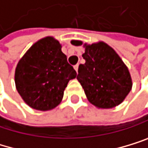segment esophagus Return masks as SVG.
Wrapping results in <instances>:
<instances>
[{
  "label": "esophagus",
  "mask_w": 148,
  "mask_h": 148,
  "mask_svg": "<svg viewBox=\"0 0 148 148\" xmlns=\"http://www.w3.org/2000/svg\"><path fill=\"white\" fill-rule=\"evenodd\" d=\"M78 66H79L78 64H76V65L75 66V72H76V73H78Z\"/></svg>",
  "instance_id": "obj_1"
}]
</instances>
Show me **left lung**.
I'll list each match as a JSON object with an SVG mask.
<instances>
[{
	"instance_id": "obj_1",
	"label": "left lung",
	"mask_w": 148,
	"mask_h": 148,
	"mask_svg": "<svg viewBox=\"0 0 148 148\" xmlns=\"http://www.w3.org/2000/svg\"><path fill=\"white\" fill-rule=\"evenodd\" d=\"M85 60L76 76L88 101L97 108L120 105L132 89L127 66L114 50L104 42L84 44Z\"/></svg>"
}]
</instances>
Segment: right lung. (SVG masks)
Wrapping results in <instances>:
<instances>
[{"instance_id":"obj_1","label":"right lung","mask_w":148,"mask_h":148,"mask_svg":"<svg viewBox=\"0 0 148 148\" xmlns=\"http://www.w3.org/2000/svg\"><path fill=\"white\" fill-rule=\"evenodd\" d=\"M76 72L67 63L62 45L52 36L34 42L18 62L14 81L19 95L30 107L49 111L57 106Z\"/></svg>"}]
</instances>
